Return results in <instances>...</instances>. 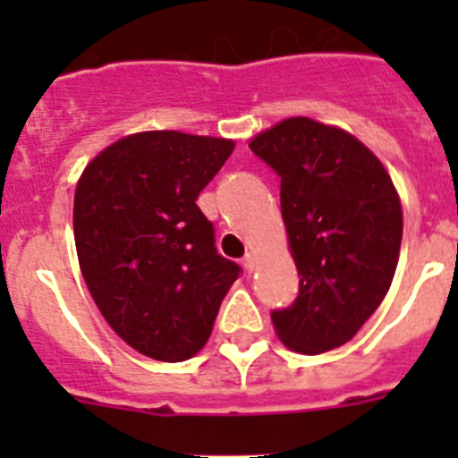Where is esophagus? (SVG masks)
Masks as SVG:
<instances>
[{
	"mask_svg": "<svg viewBox=\"0 0 458 458\" xmlns=\"http://www.w3.org/2000/svg\"><path fill=\"white\" fill-rule=\"evenodd\" d=\"M254 266H257V257H254L252 252H248L245 257H242V268L248 270V273H252Z\"/></svg>",
	"mask_w": 458,
	"mask_h": 458,
	"instance_id": "esophagus-1",
	"label": "esophagus"
}]
</instances>
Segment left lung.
Instances as JSON below:
<instances>
[{
	"instance_id": "obj_1",
	"label": "left lung",
	"mask_w": 458,
	"mask_h": 458,
	"mask_svg": "<svg viewBox=\"0 0 458 458\" xmlns=\"http://www.w3.org/2000/svg\"><path fill=\"white\" fill-rule=\"evenodd\" d=\"M279 176V204L301 275L298 295L270 318L301 353H326L358 333L386 298L403 216L378 157L349 132L295 116L250 141Z\"/></svg>"
}]
</instances>
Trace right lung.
<instances>
[{
    "mask_svg": "<svg viewBox=\"0 0 458 458\" xmlns=\"http://www.w3.org/2000/svg\"><path fill=\"white\" fill-rule=\"evenodd\" d=\"M233 141L176 131L114 141L84 169L72 229L105 321L141 355L183 362L210 337L241 266L216 248L197 206Z\"/></svg>",
    "mask_w": 458,
    "mask_h": 458,
    "instance_id": "1",
    "label": "right lung"
}]
</instances>
